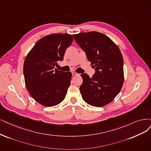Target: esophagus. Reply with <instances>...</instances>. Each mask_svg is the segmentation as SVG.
Segmentation results:
<instances>
[{"label": "esophagus", "mask_w": 151, "mask_h": 151, "mask_svg": "<svg viewBox=\"0 0 151 151\" xmlns=\"http://www.w3.org/2000/svg\"><path fill=\"white\" fill-rule=\"evenodd\" d=\"M71 73H72V75H73V76H75V75H78V74L77 73H76V72H75V71H73V72Z\"/></svg>", "instance_id": "obj_1"}]
</instances>
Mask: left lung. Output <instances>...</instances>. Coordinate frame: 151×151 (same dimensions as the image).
Instances as JSON below:
<instances>
[{
  "label": "left lung",
  "mask_w": 151,
  "mask_h": 151,
  "mask_svg": "<svg viewBox=\"0 0 151 151\" xmlns=\"http://www.w3.org/2000/svg\"><path fill=\"white\" fill-rule=\"evenodd\" d=\"M73 37L95 68L91 78L86 73L81 75L82 98L93 106H104L113 101L123 85V58L120 50L100 32H81Z\"/></svg>",
  "instance_id": "1"
}]
</instances>
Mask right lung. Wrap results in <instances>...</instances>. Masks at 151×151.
Segmentation results:
<instances>
[{
    "instance_id": "right-lung-1",
    "label": "right lung",
    "mask_w": 151,
    "mask_h": 151,
    "mask_svg": "<svg viewBox=\"0 0 151 151\" xmlns=\"http://www.w3.org/2000/svg\"><path fill=\"white\" fill-rule=\"evenodd\" d=\"M73 38L68 33H53L38 40L24 64L25 86L36 101L47 107L60 103L70 86L71 73L55 68L63 60Z\"/></svg>"
}]
</instances>
